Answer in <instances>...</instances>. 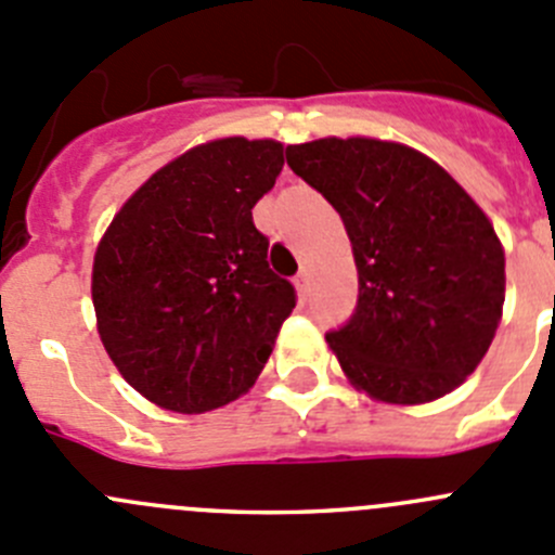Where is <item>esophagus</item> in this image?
Segmentation results:
<instances>
[{"label": "esophagus", "mask_w": 555, "mask_h": 555, "mask_svg": "<svg viewBox=\"0 0 555 555\" xmlns=\"http://www.w3.org/2000/svg\"><path fill=\"white\" fill-rule=\"evenodd\" d=\"M295 289H298V295L300 298H306V293H309V273H298V276H295Z\"/></svg>", "instance_id": "obj_1"}]
</instances>
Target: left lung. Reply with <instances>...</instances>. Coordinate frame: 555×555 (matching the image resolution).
<instances>
[{
    "label": "left lung",
    "mask_w": 555,
    "mask_h": 555,
    "mask_svg": "<svg viewBox=\"0 0 555 555\" xmlns=\"http://www.w3.org/2000/svg\"><path fill=\"white\" fill-rule=\"evenodd\" d=\"M287 165L341 214L358 309L327 333L344 376L374 401H437L480 365L502 322L504 246L439 163L379 138L287 146Z\"/></svg>",
    "instance_id": "left-lung-1"
}]
</instances>
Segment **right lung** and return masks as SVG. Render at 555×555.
Here are the masks:
<instances>
[{
    "label": "right lung",
    "instance_id": "right-lung-1",
    "mask_svg": "<svg viewBox=\"0 0 555 555\" xmlns=\"http://www.w3.org/2000/svg\"><path fill=\"white\" fill-rule=\"evenodd\" d=\"M284 146L217 138L129 195L91 266L96 333L118 374L159 409L201 414L244 396L268 363L295 289L268 268L251 208Z\"/></svg>",
    "mask_w": 555,
    "mask_h": 555
}]
</instances>
